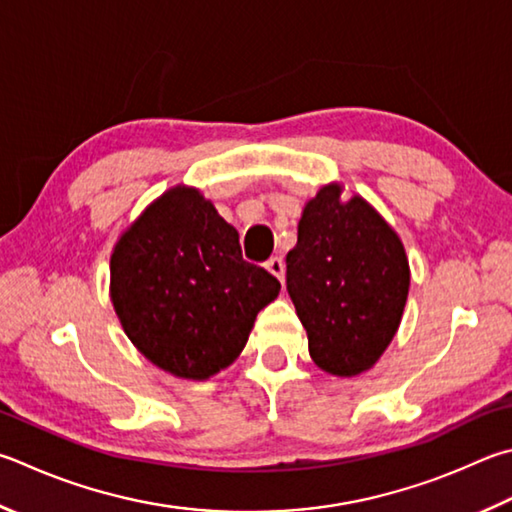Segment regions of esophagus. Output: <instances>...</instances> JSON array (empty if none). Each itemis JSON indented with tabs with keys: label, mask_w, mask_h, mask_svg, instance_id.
Returning a JSON list of instances; mask_svg holds the SVG:
<instances>
[{
	"label": "esophagus",
	"mask_w": 512,
	"mask_h": 512,
	"mask_svg": "<svg viewBox=\"0 0 512 512\" xmlns=\"http://www.w3.org/2000/svg\"><path fill=\"white\" fill-rule=\"evenodd\" d=\"M266 268H268V271H271L275 277H277V280H280V282H284V259L282 257H271V259H268V262H266Z\"/></svg>",
	"instance_id": "34e87169"
}]
</instances>
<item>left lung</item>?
I'll return each mask as SVG.
<instances>
[{"label": "left lung", "mask_w": 512, "mask_h": 512, "mask_svg": "<svg viewBox=\"0 0 512 512\" xmlns=\"http://www.w3.org/2000/svg\"><path fill=\"white\" fill-rule=\"evenodd\" d=\"M286 291L315 365L333 376L369 369L392 342L410 291L401 239L365 199L338 185L306 203L286 255Z\"/></svg>", "instance_id": "obj_1"}]
</instances>
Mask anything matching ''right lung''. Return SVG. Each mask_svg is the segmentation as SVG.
<instances>
[{"label": "right lung", "mask_w": 512, "mask_h": 512, "mask_svg": "<svg viewBox=\"0 0 512 512\" xmlns=\"http://www.w3.org/2000/svg\"><path fill=\"white\" fill-rule=\"evenodd\" d=\"M277 277L241 257L237 230L192 188L152 203L111 255V302L156 367L203 380L246 347Z\"/></svg>", "instance_id": "right-lung-1"}]
</instances>
